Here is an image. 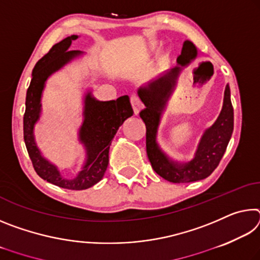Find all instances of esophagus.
<instances>
[{"label":"esophagus","instance_id":"esophagus-1","mask_svg":"<svg viewBox=\"0 0 260 260\" xmlns=\"http://www.w3.org/2000/svg\"><path fill=\"white\" fill-rule=\"evenodd\" d=\"M131 104H132V108H133L134 114H139V112L141 111V109L143 108L142 103H141V101L139 100V98L136 95L131 96Z\"/></svg>","mask_w":260,"mask_h":260}]
</instances>
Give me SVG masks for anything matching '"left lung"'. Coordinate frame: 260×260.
I'll return each instance as SVG.
<instances>
[{
    "label": "left lung",
    "mask_w": 260,
    "mask_h": 260,
    "mask_svg": "<svg viewBox=\"0 0 260 260\" xmlns=\"http://www.w3.org/2000/svg\"><path fill=\"white\" fill-rule=\"evenodd\" d=\"M197 56V49L190 41H184L181 55L178 57V65L162 73L147 86L140 87L139 98L144 104L140 117L146 124L147 155L155 172L173 183L199 181L208 178L217 169L226 151L234 127V110L231 101L230 86H226L223 104L218 119L204 132L197 147L195 157L190 161L180 164L171 160L158 146L156 136L161 113L174 89L177 79L183 67Z\"/></svg>",
    "instance_id": "8db88e82"
}]
</instances>
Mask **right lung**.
Wrapping results in <instances>:
<instances>
[{"label": "right lung", "instance_id": "obj_1", "mask_svg": "<svg viewBox=\"0 0 260 260\" xmlns=\"http://www.w3.org/2000/svg\"><path fill=\"white\" fill-rule=\"evenodd\" d=\"M78 35H71L52 46L48 54L35 64L32 80L26 93L24 114V141L35 172L43 180L60 188L83 190L98 183L107 171L109 149L117 131L127 118L133 116V109L127 95L116 101H98L88 91L85 96L83 121L79 129V141L86 149V160L76 177H63L58 169L41 155L35 143L34 126L41 114V98L47 79L52 73L80 56V50H69Z\"/></svg>", "mask_w": 260, "mask_h": 260}]
</instances>
